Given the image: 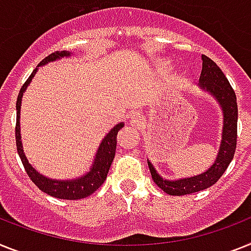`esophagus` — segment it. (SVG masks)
<instances>
[{"instance_id": "esophagus-1", "label": "esophagus", "mask_w": 251, "mask_h": 251, "mask_svg": "<svg viewBox=\"0 0 251 251\" xmlns=\"http://www.w3.org/2000/svg\"><path fill=\"white\" fill-rule=\"evenodd\" d=\"M144 124V119L140 117V115H133L130 118V126L134 128H141Z\"/></svg>"}]
</instances>
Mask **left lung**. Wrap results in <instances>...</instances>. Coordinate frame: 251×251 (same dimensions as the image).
<instances>
[{
	"instance_id": "1",
	"label": "left lung",
	"mask_w": 251,
	"mask_h": 251,
	"mask_svg": "<svg viewBox=\"0 0 251 251\" xmlns=\"http://www.w3.org/2000/svg\"><path fill=\"white\" fill-rule=\"evenodd\" d=\"M200 86L213 93L218 102L222 105L225 115L222 144L219 149L218 158L208 171L196 177L185 178L179 181H167L156 173L154 167L148 161L151 177L158 187H160L168 195L182 196L199 192L210 187L218 181L226 172L231 160L233 159L237 144V101L236 93L229 84L227 76L221 68L210 57L202 55V69L200 74Z\"/></svg>"
}]
</instances>
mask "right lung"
I'll use <instances>...</instances> for the list:
<instances>
[{
	"label": "right lung",
	"instance_id": "1",
	"mask_svg": "<svg viewBox=\"0 0 251 251\" xmlns=\"http://www.w3.org/2000/svg\"><path fill=\"white\" fill-rule=\"evenodd\" d=\"M69 52L66 51H55V52L50 53L47 57L38 64L43 65V64L49 63V61H53V60L63 57V56H68ZM37 68L33 70V73L29 75L28 79L25 80V83L23 84L19 92L18 100H16V126H15V138H16V149H18V154L20 156L24 169H25L26 175L32 179V182L41 191L46 192L47 195L53 196L57 199H64V200H76V199H83L90 196L91 194L96 191L97 188L102 185L106 176L109 173L110 165L115 156V150H117V136L118 132L124 127V124H118L117 127H114L113 129L106 134V137L103 138L102 142L100 145V149L97 151L96 159H95V164L91 168V171L87 173L84 177H80L79 179H74V181H52L47 177H43L42 175H39L38 172L34 171V168L29 164L26 160L25 155L23 152L22 141H20V124H19V117H20V103H22L23 92L25 91L26 86L29 82L32 80L33 75L36 74Z\"/></svg>",
	"mask_w": 251,
	"mask_h": 251
}]
</instances>
